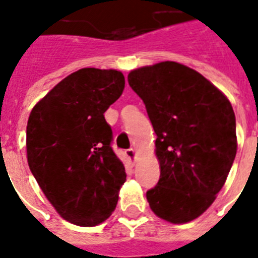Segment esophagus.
Here are the masks:
<instances>
[{
	"label": "esophagus",
	"mask_w": 258,
	"mask_h": 258,
	"mask_svg": "<svg viewBox=\"0 0 258 258\" xmlns=\"http://www.w3.org/2000/svg\"><path fill=\"white\" fill-rule=\"evenodd\" d=\"M125 154H126L127 160H129L132 164H135L136 158H137V152H136V149H127L126 152H125Z\"/></svg>",
	"instance_id": "34e87169"
}]
</instances>
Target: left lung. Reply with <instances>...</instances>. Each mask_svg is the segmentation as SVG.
Returning a JSON list of instances; mask_svg holds the SVG:
<instances>
[{"instance_id":"1","label":"left lung","mask_w":258,"mask_h":258,"mask_svg":"<svg viewBox=\"0 0 258 258\" xmlns=\"http://www.w3.org/2000/svg\"><path fill=\"white\" fill-rule=\"evenodd\" d=\"M127 81L157 135L160 180L146 191L150 209L170 224L193 221L213 204L236 157L232 104L203 74L174 61L135 69Z\"/></svg>"}]
</instances>
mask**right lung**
Wrapping results in <instances>:
<instances>
[{"label": "right lung", "instance_id": "right-lung-1", "mask_svg": "<svg viewBox=\"0 0 258 258\" xmlns=\"http://www.w3.org/2000/svg\"><path fill=\"white\" fill-rule=\"evenodd\" d=\"M123 88L119 71L84 68L58 82L29 116V168L57 213L74 225L108 220L126 180L104 117Z\"/></svg>", "mask_w": 258, "mask_h": 258}]
</instances>
